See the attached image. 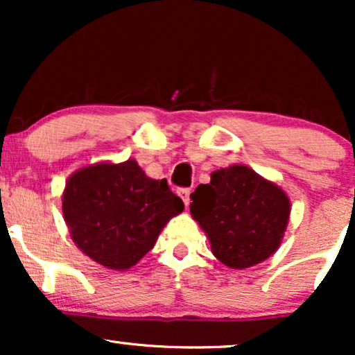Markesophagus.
<instances>
[{"label": "esophagus", "mask_w": 355, "mask_h": 355, "mask_svg": "<svg viewBox=\"0 0 355 355\" xmlns=\"http://www.w3.org/2000/svg\"><path fill=\"white\" fill-rule=\"evenodd\" d=\"M178 195H180V198L185 203V207L190 203V189H180L178 190Z\"/></svg>", "instance_id": "1"}]
</instances>
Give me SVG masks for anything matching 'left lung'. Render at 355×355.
<instances>
[{
    "instance_id": "obj_1",
    "label": "left lung",
    "mask_w": 355,
    "mask_h": 355,
    "mask_svg": "<svg viewBox=\"0 0 355 355\" xmlns=\"http://www.w3.org/2000/svg\"><path fill=\"white\" fill-rule=\"evenodd\" d=\"M190 198L191 215L209 235L211 252L232 268L252 267L274 254L291 215L287 195L242 165L214 172Z\"/></svg>"
}]
</instances>
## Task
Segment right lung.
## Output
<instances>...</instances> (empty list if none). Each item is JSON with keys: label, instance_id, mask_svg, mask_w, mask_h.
<instances>
[{"label": "right lung", "instance_id": "right-lung-1", "mask_svg": "<svg viewBox=\"0 0 355 355\" xmlns=\"http://www.w3.org/2000/svg\"><path fill=\"white\" fill-rule=\"evenodd\" d=\"M182 210V198L165 178H148L135 160L81 168L63 193L64 222L76 245L115 270L148 254L165 223Z\"/></svg>", "mask_w": 355, "mask_h": 355}]
</instances>
